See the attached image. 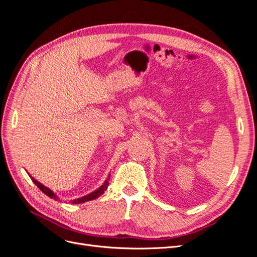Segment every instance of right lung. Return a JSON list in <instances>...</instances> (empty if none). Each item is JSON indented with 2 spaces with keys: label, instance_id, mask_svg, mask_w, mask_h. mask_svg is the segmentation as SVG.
Here are the masks:
<instances>
[{
  "label": "right lung",
  "instance_id": "right-lung-1",
  "mask_svg": "<svg viewBox=\"0 0 257 257\" xmlns=\"http://www.w3.org/2000/svg\"><path fill=\"white\" fill-rule=\"evenodd\" d=\"M30 178L32 179V181L37 185V188L40 189L44 194H46V195L49 196L50 198H53V199H57V200L60 199V198H58V196L56 195V194H54L50 189L47 188V186H45V185H43L41 182H38L37 180H35V179H34L33 177L30 176ZM109 178H110V174L108 175V178L106 179L105 182H104L102 185H100L97 190L93 191L92 193L88 194V195H85V196H82V197H80V198H77V199L72 200V203H73V204H82V203H85V201H89V200H92V199H95V198L99 197V196L102 195V194L107 190L108 185H109V183H108V180H109Z\"/></svg>",
  "mask_w": 257,
  "mask_h": 257
}]
</instances>
